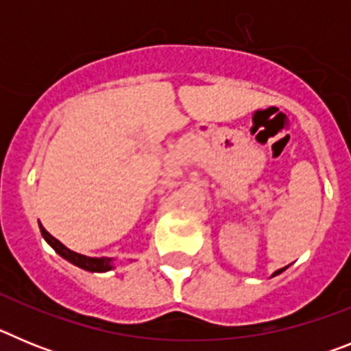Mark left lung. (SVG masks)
<instances>
[{
  "label": "left lung",
  "mask_w": 351,
  "mask_h": 351,
  "mask_svg": "<svg viewBox=\"0 0 351 351\" xmlns=\"http://www.w3.org/2000/svg\"><path fill=\"white\" fill-rule=\"evenodd\" d=\"M285 269H287V267H285ZM285 269H280V271H276V272H274V274H272V278H274V276H278V274H281V272H283V271H285Z\"/></svg>",
  "instance_id": "8db88e82"
}]
</instances>
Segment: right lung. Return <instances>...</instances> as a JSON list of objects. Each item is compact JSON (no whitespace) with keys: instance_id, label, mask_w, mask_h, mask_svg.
Masks as SVG:
<instances>
[{"instance_id":"1","label":"right lung","mask_w":351,"mask_h":351,"mask_svg":"<svg viewBox=\"0 0 351 351\" xmlns=\"http://www.w3.org/2000/svg\"><path fill=\"white\" fill-rule=\"evenodd\" d=\"M40 232H42L43 239L47 241L49 246L58 253L60 256H63L64 260H68L70 263L77 265V267L84 269V271L89 272H107L114 269V258H107V256H101V258H96V256H86L80 255V253H75V251L68 250L63 243H60L58 239L52 237L42 225H40Z\"/></svg>"}]
</instances>
